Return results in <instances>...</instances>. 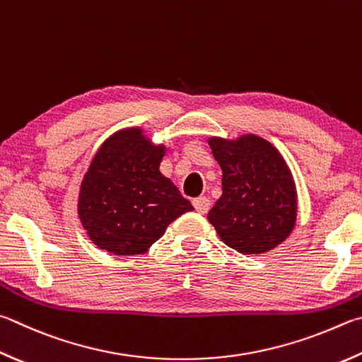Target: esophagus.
<instances>
[{
  "mask_svg": "<svg viewBox=\"0 0 362 362\" xmlns=\"http://www.w3.org/2000/svg\"><path fill=\"white\" fill-rule=\"evenodd\" d=\"M193 207L196 209V212L207 214L210 209V201H209V198H206V196H199V198L193 199Z\"/></svg>",
  "mask_w": 362,
  "mask_h": 362,
  "instance_id": "obj_1",
  "label": "esophagus"
}]
</instances>
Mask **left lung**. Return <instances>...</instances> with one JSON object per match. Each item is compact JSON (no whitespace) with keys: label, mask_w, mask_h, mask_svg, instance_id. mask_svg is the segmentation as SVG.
I'll return each instance as SVG.
<instances>
[{"label":"left lung","mask_w":362,"mask_h":362,"mask_svg":"<svg viewBox=\"0 0 362 362\" xmlns=\"http://www.w3.org/2000/svg\"><path fill=\"white\" fill-rule=\"evenodd\" d=\"M223 170L221 198L207 220L228 247L244 255L266 253L293 231L298 199L290 169L271 142L258 136L209 139Z\"/></svg>","instance_id":"obj_1"}]
</instances>
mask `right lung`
Here are the masks:
<instances>
[{
    "mask_svg": "<svg viewBox=\"0 0 362 362\" xmlns=\"http://www.w3.org/2000/svg\"><path fill=\"white\" fill-rule=\"evenodd\" d=\"M141 129H124L103 144L85 174L78 216L90 239L115 255H139L180 215L193 210L160 173L163 146Z\"/></svg>",
    "mask_w": 362,
    "mask_h": 362,
    "instance_id": "obj_1",
    "label": "right lung"
}]
</instances>
